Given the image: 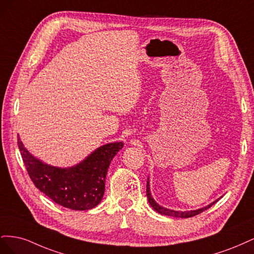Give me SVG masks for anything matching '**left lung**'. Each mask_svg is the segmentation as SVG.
Listing matches in <instances>:
<instances>
[{
    "label": "left lung",
    "mask_w": 254,
    "mask_h": 254,
    "mask_svg": "<svg viewBox=\"0 0 254 254\" xmlns=\"http://www.w3.org/2000/svg\"><path fill=\"white\" fill-rule=\"evenodd\" d=\"M146 194H147V198H148V202L149 204L152 206L153 210H156L158 213L162 214V215H167V216H173V217H180V218H189V217H193L196 216V215L200 214L201 212H203L204 210L209 209L210 206H212V204H214L216 201H214L213 203L209 204L205 207H202V209H199V210H195V211H188V212H178V211H173L170 209H165V207L159 205L155 200H153V198L151 197L150 194V190H149V183L147 181V186H146Z\"/></svg>",
    "instance_id": "1"
}]
</instances>
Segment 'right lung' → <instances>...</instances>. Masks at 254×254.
<instances>
[{
    "label": "right lung",
    "mask_w": 254,
    "mask_h": 254,
    "mask_svg": "<svg viewBox=\"0 0 254 254\" xmlns=\"http://www.w3.org/2000/svg\"><path fill=\"white\" fill-rule=\"evenodd\" d=\"M123 145L122 142L104 145L80 164L58 168L34 158L18 137L23 162L35 187L56 203L77 211L93 209L102 201L108 167Z\"/></svg>",
    "instance_id": "obj_1"
}]
</instances>
